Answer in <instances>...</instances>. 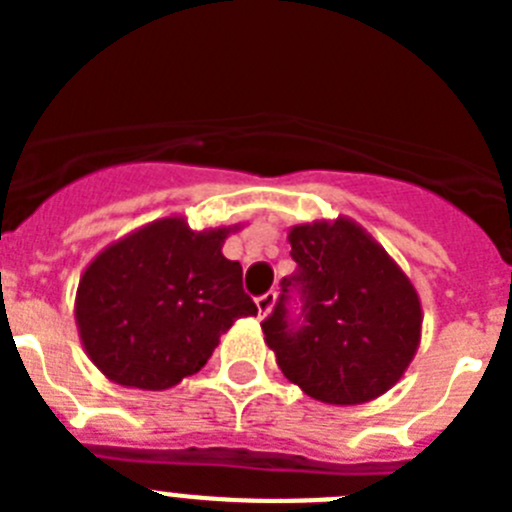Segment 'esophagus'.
<instances>
[{"mask_svg":"<svg viewBox=\"0 0 512 512\" xmlns=\"http://www.w3.org/2000/svg\"><path fill=\"white\" fill-rule=\"evenodd\" d=\"M274 302H277V295H274V292H266V295L256 297V307H259L261 318H266V315L274 310Z\"/></svg>","mask_w":512,"mask_h":512,"instance_id":"34e87169","label":"esophagus"}]
</instances>
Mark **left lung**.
I'll use <instances>...</instances> for the list:
<instances>
[{
    "mask_svg": "<svg viewBox=\"0 0 512 512\" xmlns=\"http://www.w3.org/2000/svg\"><path fill=\"white\" fill-rule=\"evenodd\" d=\"M302 320L289 323L282 295L261 323L284 377L328 405H364L392 390L415 359L423 328L418 289L356 220L292 225L287 233Z\"/></svg>",
    "mask_w": 512,
    "mask_h": 512,
    "instance_id": "left-lung-1",
    "label": "left lung"
}]
</instances>
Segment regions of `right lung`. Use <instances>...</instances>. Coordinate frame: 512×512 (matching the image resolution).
Listing matches in <instances>:
<instances>
[{
    "instance_id": "right-lung-1",
    "label": "right lung",
    "mask_w": 512,
    "mask_h": 512,
    "mask_svg": "<svg viewBox=\"0 0 512 512\" xmlns=\"http://www.w3.org/2000/svg\"><path fill=\"white\" fill-rule=\"evenodd\" d=\"M243 225L192 230L158 217L117 238L81 271L74 318L89 361L110 382L161 392L207 364L238 318L256 315L223 243Z\"/></svg>"
}]
</instances>
